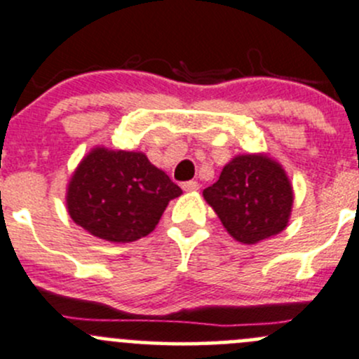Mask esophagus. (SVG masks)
<instances>
[{
    "label": "esophagus",
    "mask_w": 359,
    "mask_h": 359,
    "mask_svg": "<svg viewBox=\"0 0 359 359\" xmlns=\"http://www.w3.org/2000/svg\"><path fill=\"white\" fill-rule=\"evenodd\" d=\"M182 189L187 191V192H194V191L199 189V184L196 182V180H189V182L182 184Z\"/></svg>",
    "instance_id": "34e87169"
}]
</instances>
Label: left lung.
I'll return each mask as SVG.
<instances>
[{"mask_svg": "<svg viewBox=\"0 0 359 359\" xmlns=\"http://www.w3.org/2000/svg\"><path fill=\"white\" fill-rule=\"evenodd\" d=\"M203 196L225 230L243 244H258L280 233L294 205L287 173L265 153L233 156Z\"/></svg>", "mask_w": 359, "mask_h": 359, "instance_id": "8db88e82", "label": "left lung"}]
</instances>
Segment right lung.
<instances>
[{"mask_svg": "<svg viewBox=\"0 0 359 359\" xmlns=\"http://www.w3.org/2000/svg\"><path fill=\"white\" fill-rule=\"evenodd\" d=\"M182 194L141 151L96 146L67 186L70 218L97 239L132 243L148 236L172 199Z\"/></svg>", "mask_w": 359, "mask_h": 359, "instance_id": "1", "label": "right lung"}]
</instances>
